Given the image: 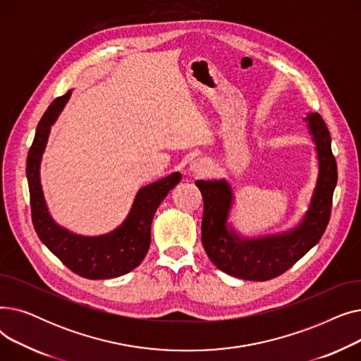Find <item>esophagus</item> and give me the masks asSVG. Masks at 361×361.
I'll use <instances>...</instances> for the list:
<instances>
[{
  "label": "esophagus",
  "mask_w": 361,
  "mask_h": 361,
  "mask_svg": "<svg viewBox=\"0 0 361 361\" xmlns=\"http://www.w3.org/2000/svg\"><path fill=\"white\" fill-rule=\"evenodd\" d=\"M188 171H190V174L193 176H204L211 171V162L206 161L204 158H197L190 162Z\"/></svg>",
  "instance_id": "34e87169"
}]
</instances>
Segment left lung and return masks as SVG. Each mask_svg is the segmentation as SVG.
<instances>
[{"label":"left lung","mask_w":361,"mask_h":361,"mask_svg":"<svg viewBox=\"0 0 361 361\" xmlns=\"http://www.w3.org/2000/svg\"><path fill=\"white\" fill-rule=\"evenodd\" d=\"M314 143L317 176L307 209L288 230L259 235L240 233L231 214L235 204L233 185L225 178L197 180L203 196L202 244L222 272L247 281H268L298 262L324 235L329 222L338 180L329 130L317 112L302 118Z\"/></svg>","instance_id":"1"}]
</instances>
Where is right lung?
<instances>
[{
  "label": "right lung",
  "mask_w": 361,
  "mask_h": 361,
  "mask_svg": "<svg viewBox=\"0 0 361 361\" xmlns=\"http://www.w3.org/2000/svg\"><path fill=\"white\" fill-rule=\"evenodd\" d=\"M70 97L71 89L48 106L36 127L29 149L26 177L32 222L37 237L74 274L87 279L117 278L137 268L145 259L150 245L152 219L171 188L181 181V174L173 173L139 188L124 221L106 234L82 235L60 225L52 218L44 196L41 162L51 127L60 117Z\"/></svg>",
  "instance_id": "1"
}]
</instances>
